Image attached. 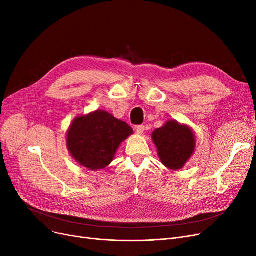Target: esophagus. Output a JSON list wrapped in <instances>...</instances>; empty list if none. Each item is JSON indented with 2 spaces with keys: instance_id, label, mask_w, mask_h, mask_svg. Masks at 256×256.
Instances as JSON below:
<instances>
[{
  "instance_id": "esophagus-1",
  "label": "esophagus",
  "mask_w": 256,
  "mask_h": 256,
  "mask_svg": "<svg viewBox=\"0 0 256 256\" xmlns=\"http://www.w3.org/2000/svg\"><path fill=\"white\" fill-rule=\"evenodd\" d=\"M135 128H136V132H137V134H139V135H142V134H143V132H144V130H145V126H142V124L137 126Z\"/></svg>"
}]
</instances>
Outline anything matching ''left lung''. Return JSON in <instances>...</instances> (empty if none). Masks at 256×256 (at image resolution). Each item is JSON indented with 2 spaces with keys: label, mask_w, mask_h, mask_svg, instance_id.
I'll use <instances>...</instances> for the list:
<instances>
[{
  "label": "left lung",
  "mask_w": 256,
  "mask_h": 256,
  "mask_svg": "<svg viewBox=\"0 0 256 256\" xmlns=\"http://www.w3.org/2000/svg\"><path fill=\"white\" fill-rule=\"evenodd\" d=\"M152 139L160 162L171 170L182 168L194 152L195 138L192 130L174 120L156 128L152 132Z\"/></svg>",
  "instance_id": "left-lung-1"
}]
</instances>
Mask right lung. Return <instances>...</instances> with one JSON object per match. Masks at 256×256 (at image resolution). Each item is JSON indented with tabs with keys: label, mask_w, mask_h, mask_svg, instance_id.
I'll use <instances>...</instances> for the list:
<instances>
[{
	"label": "right lung",
	"mask_w": 256,
	"mask_h": 256,
	"mask_svg": "<svg viewBox=\"0 0 256 256\" xmlns=\"http://www.w3.org/2000/svg\"><path fill=\"white\" fill-rule=\"evenodd\" d=\"M132 134V128L112 114L98 110L76 117L67 132V146L82 166L98 170L109 165L120 143Z\"/></svg>",
	"instance_id": "1"
}]
</instances>
